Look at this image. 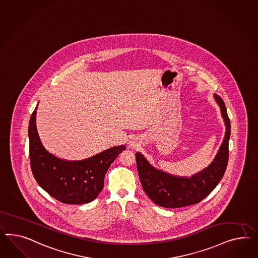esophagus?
<instances>
[{
  "instance_id": "esophagus-1",
  "label": "esophagus",
  "mask_w": 258,
  "mask_h": 258,
  "mask_svg": "<svg viewBox=\"0 0 258 258\" xmlns=\"http://www.w3.org/2000/svg\"><path fill=\"white\" fill-rule=\"evenodd\" d=\"M128 147H132V148H136V147L139 146V143H138V141L135 139L134 137H132V138H130L128 140Z\"/></svg>"
}]
</instances>
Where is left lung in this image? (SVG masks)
<instances>
[{
  "label": "left lung",
  "instance_id": "1",
  "mask_svg": "<svg viewBox=\"0 0 258 258\" xmlns=\"http://www.w3.org/2000/svg\"><path fill=\"white\" fill-rule=\"evenodd\" d=\"M214 98L221 108L226 132L223 144L209 167L190 177L175 176L154 168L140 152L135 154L143 188L147 196L160 207L175 209L201 202L223 178L229 156L231 125L223 99L218 95H214Z\"/></svg>",
  "mask_w": 258,
  "mask_h": 258
}]
</instances>
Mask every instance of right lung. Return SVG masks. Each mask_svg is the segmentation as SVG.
I'll list each match as a JSON object with an SVG mask.
<instances>
[{"label":"right lung","instance_id":"obj_1","mask_svg":"<svg viewBox=\"0 0 258 258\" xmlns=\"http://www.w3.org/2000/svg\"><path fill=\"white\" fill-rule=\"evenodd\" d=\"M36 109L29 122V153L32 172L44 190L56 200L70 205L96 199L104 186V176L125 146L113 147L85 160L70 161L49 153L43 147L35 125Z\"/></svg>","mask_w":258,"mask_h":258}]
</instances>
